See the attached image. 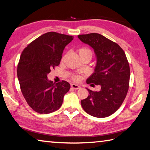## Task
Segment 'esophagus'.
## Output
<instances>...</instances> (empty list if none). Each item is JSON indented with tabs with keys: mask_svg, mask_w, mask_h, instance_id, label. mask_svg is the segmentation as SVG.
<instances>
[{
	"mask_svg": "<svg viewBox=\"0 0 150 150\" xmlns=\"http://www.w3.org/2000/svg\"><path fill=\"white\" fill-rule=\"evenodd\" d=\"M71 86L72 88L75 89V90H77L79 88H80V86H79L76 84H71Z\"/></svg>",
	"mask_w": 150,
	"mask_h": 150,
	"instance_id": "1",
	"label": "esophagus"
}]
</instances>
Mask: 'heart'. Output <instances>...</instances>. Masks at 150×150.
<instances>
[{"label":"heart","instance_id":"1","mask_svg":"<svg viewBox=\"0 0 150 150\" xmlns=\"http://www.w3.org/2000/svg\"><path fill=\"white\" fill-rule=\"evenodd\" d=\"M77 53L80 59L84 58V57H86V58H89L90 59H91L92 56V52L91 51V49L86 47H82L78 49ZM62 59H64V58ZM73 79L75 81H79L80 79V77L78 75H74L73 76Z\"/></svg>","mask_w":150,"mask_h":150}]
</instances>
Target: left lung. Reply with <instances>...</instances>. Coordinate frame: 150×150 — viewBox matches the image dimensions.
Masks as SVG:
<instances>
[{
	"label": "left lung",
	"instance_id": "left-lung-1",
	"mask_svg": "<svg viewBox=\"0 0 150 150\" xmlns=\"http://www.w3.org/2000/svg\"><path fill=\"white\" fill-rule=\"evenodd\" d=\"M78 38L94 49L97 58L94 72L86 83L101 86L98 92L86 88L89 95L81 100V105L89 115L106 117L115 113L126 98L130 79L129 62L120 46L102 35L93 33L79 35Z\"/></svg>",
	"mask_w": 150,
	"mask_h": 150
}]
</instances>
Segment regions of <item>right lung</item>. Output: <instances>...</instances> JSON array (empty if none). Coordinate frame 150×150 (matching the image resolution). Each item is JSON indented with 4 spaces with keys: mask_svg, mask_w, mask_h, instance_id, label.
<instances>
[{
    "mask_svg": "<svg viewBox=\"0 0 150 150\" xmlns=\"http://www.w3.org/2000/svg\"><path fill=\"white\" fill-rule=\"evenodd\" d=\"M73 36L48 32L24 48L18 65L21 91L27 103L40 114L54 112L61 107L64 96L69 91L66 81H48L47 75L60 63L64 49Z\"/></svg>",
    "mask_w": 150,
    "mask_h": 150,
    "instance_id": "1",
    "label": "right lung"
}]
</instances>
